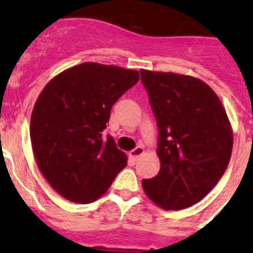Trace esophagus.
Wrapping results in <instances>:
<instances>
[{"instance_id":"34e87169","label":"esophagus","mask_w":253,"mask_h":253,"mask_svg":"<svg viewBox=\"0 0 253 253\" xmlns=\"http://www.w3.org/2000/svg\"><path fill=\"white\" fill-rule=\"evenodd\" d=\"M143 153H144V149H143V147H137V148H134L133 151H130L129 156H130V158H133V160H138V158H139Z\"/></svg>"}]
</instances>
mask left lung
Instances as JSON below:
<instances>
[{"mask_svg": "<svg viewBox=\"0 0 253 253\" xmlns=\"http://www.w3.org/2000/svg\"><path fill=\"white\" fill-rule=\"evenodd\" d=\"M158 126L157 176L143 180L144 193L166 210L196 204L227 169L233 131L216 93L199 78L142 69Z\"/></svg>", "mask_w": 253, "mask_h": 253, "instance_id": "8db88e82", "label": "left lung"}]
</instances>
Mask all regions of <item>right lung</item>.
<instances>
[{"label": "right lung", "mask_w": 253, "mask_h": 253, "mask_svg": "<svg viewBox=\"0 0 253 253\" xmlns=\"http://www.w3.org/2000/svg\"><path fill=\"white\" fill-rule=\"evenodd\" d=\"M139 72L86 62L55 76L40 92L30 120L33 152L50 186L67 200L101 198L128 158L102 138L113 105Z\"/></svg>", "instance_id": "right-lung-1"}]
</instances>
